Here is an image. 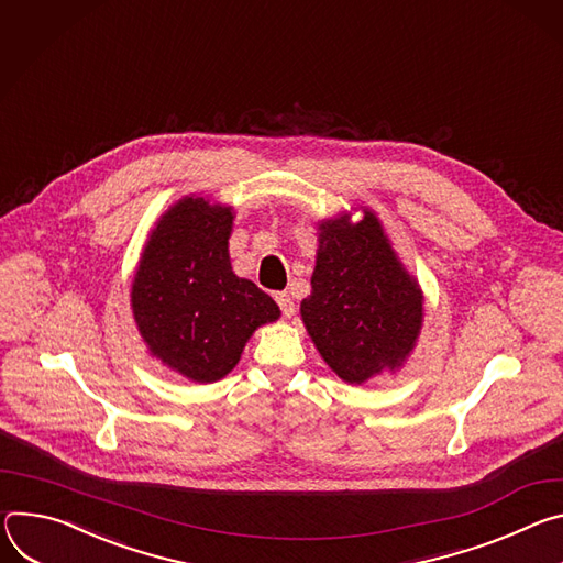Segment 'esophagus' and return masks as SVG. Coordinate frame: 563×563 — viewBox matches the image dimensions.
<instances>
[{
    "label": "esophagus",
    "instance_id": "1",
    "mask_svg": "<svg viewBox=\"0 0 563 563\" xmlns=\"http://www.w3.org/2000/svg\"><path fill=\"white\" fill-rule=\"evenodd\" d=\"M275 299H277V303L282 308L284 318H292L295 316V301H292V297L288 292H277Z\"/></svg>",
    "mask_w": 563,
    "mask_h": 563
}]
</instances>
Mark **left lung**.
Masks as SVG:
<instances>
[{
    "instance_id": "obj_1",
    "label": "left lung",
    "mask_w": 563,
    "mask_h": 563,
    "mask_svg": "<svg viewBox=\"0 0 563 563\" xmlns=\"http://www.w3.org/2000/svg\"><path fill=\"white\" fill-rule=\"evenodd\" d=\"M357 212V210H355ZM318 223L316 271L301 322L322 360L346 385L396 373L413 353L424 295L405 268L378 214L360 206Z\"/></svg>"
}]
</instances>
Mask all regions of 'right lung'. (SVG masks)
<instances>
[{
  "label": "right lung",
  "instance_id": "right-lung-1",
  "mask_svg": "<svg viewBox=\"0 0 563 563\" xmlns=\"http://www.w3.org/2000/svg\"><path fill=\"white\" fill-rule=\"evenodd\" d=\"M234 217L208 197L174 201L134 271L130 306L147 353L199 385L225 378L253 333L282 316L273 297L232 271Z\"/></svg>",
  "mask_w": 563,
  "mask_h": 563
}]
</instances>
